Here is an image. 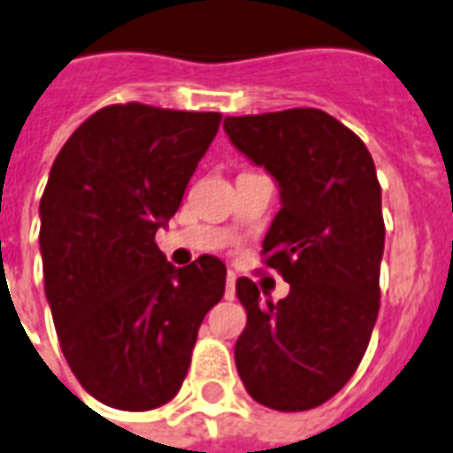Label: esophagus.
Segmentation results:
<instances>
[{
  "instance_id": "esophagus-1",
  "label": "esophagus",
  "mask_w": 453,
  "mask_h": 453,
  "mask_svg": "<svg viewBox=\"0 0 453 453\" xmlns=\"http://www.w3.org/2000/svg\"><path fill=\"white\" fill-rule=\"evenodd\" d=\"M235 297V273H227L226 278V300Z\"/></svg>"
}]
</instances>
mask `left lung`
Instances as JSON below:
<instances>
[{
    "mask_svg": "<svg viewBox=\"0 0 453 453\" xmlns=\"http://www.w3.org/2000/svg\"><path fill=\"white\" fill-rule=\"evenodd\" d=\"M237 150L264 165L280 211L264 237V264L290 283L278 303L237 278L247 326L235 365L254 401L310 411L346 387L380 311L384 254L381 187L370 150L336 117L314 107L226 117Z\"/></svg>",
    "mask_w": 453,
    "mask_h": 453,
    "instance_id": "1",
    "label": "left lung"
}]
</instances>
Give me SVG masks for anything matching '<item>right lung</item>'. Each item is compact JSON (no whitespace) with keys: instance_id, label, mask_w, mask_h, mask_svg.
<instances>
[{"instance_id":"right-lung-1","label":"right lung","mask_w":453,"mask_h":453,"mask_svg":"<svg viewBox=\"0 0 453 453\" xmlns=\"http://www.w3.org/2000/svg\"><path fill=\"white\" fill-rule=\"evenodd\" d=\"M218 124L220 112L107 105L52 163L40 199L45 295L66 363L100 403H167L226 293L218 257L175 269L156 244Z\"/></svg>"}]
</instances>
